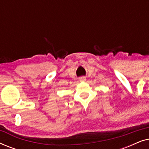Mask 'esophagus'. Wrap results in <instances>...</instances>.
Returning <instances> with one entry per match:
<instances>
[{
	"mask_svg": "<svg viewBox=\"0 0 149 149\" xmlns=\"http://www.w3.org/2000/svg\"><path fill=\"white\" fill-rule=\"evenodd\" d=\"M79 81H80L81 82H84V81H86V78H85V77H81L79 78Z\"/></svg>",
	"mask_w": 149,
	"mask_h": 149,
	"instance_id": "obj_1",
	"label": "esophagus"
}]
</instances>
